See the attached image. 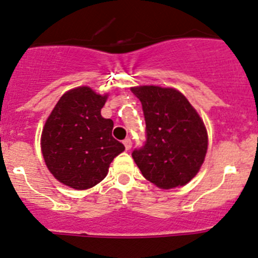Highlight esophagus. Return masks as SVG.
Listing matches in <instances>:
<instances>
[{"instance_id":"obj_1","label":"esophagus","mask_w":258,"mask_h":258,"mask_svg":"<svg viewBox=\"0 0 258 258\" xmlns=\"http://www.w3.org/2000/svg\"><path fill=\"white\" fill-rule=\"evenodd\" d=\"M123 145H124V148H126V151H130L132 147V141L130 140V138H126V140H123Z\"/></svg>"}]
</instances>
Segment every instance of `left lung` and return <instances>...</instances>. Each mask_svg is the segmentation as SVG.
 I'll return each instance as SVG.
<instances>
[{"label": "left lung", "instance_id": "8db88e82", "mask_svg": "<svg viewBox=\"0 0 258 258\" xmlns=\"http://www.w3.org/2000/svg\"><path fill=\"white\" fill-rule=\"evenodd\" d=\"M142 104L146 143L132 152L143 177L162 189L185 185L204 163L208 132L180 91L145 85L131 88Z\"/></svg>", "mask_w": 258, "mask_h": 258}]
</instances>
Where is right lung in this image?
I'll return each instance as SVG.
<instances>
[{"instance_id": "add662e5", "label": "right lung", "mask_w": 258, "mask_h": 258, "mask_svg": "<svg viewBox=\"0 0 258 258\" xmlns=\"http://www.w3.org/2000/svg\"><path fill=\"white\" fill-rule=\"evenodd\" d=\"M107 95L89 86L67 91L45 121L43 158L54 178L78 190L93 188L124 146L112 137L113 121L101 116Z\"/></svg>"}]
</instances>
